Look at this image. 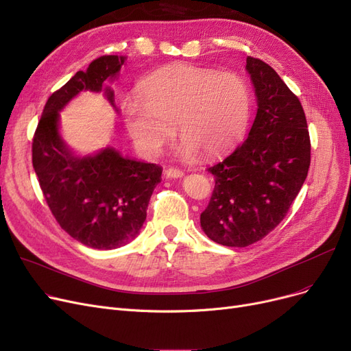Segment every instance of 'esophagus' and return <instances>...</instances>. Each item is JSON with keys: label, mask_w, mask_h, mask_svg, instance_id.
Masks as SVG:
<instances>
[{"label": "esophagus", "mask_w": 351, "mask_h": 351, "mask_svg": "<svg viewBox=\"0 0 351 351\" xmlns=\"http://www.w3.org/2000/svg\"><path fill=\"white\" fill-rule=\"evenodd\" d=\"M165 175H166V178H171V179L172 178H182L184 172L179 171V169H176V167H169L165 171Z\"/></svg>", "instance_id": "1"}]
</instances>
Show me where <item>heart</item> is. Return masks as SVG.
<instances>
[{
	"instance_id": "heart-1",
	"label": "heart",
	"mask_w": 351,
	"mask_h": 351,
	"mask_svg": "<svg viewBox=\"0 0 351 351\" xmlns=\"http://www.w3.org/2000/svg\"><path fill=\"white\" fill-rule=\"evenodd\" d=\"M250 111V86L241 75L198 66L156 71L124 104L128 133L147 156L160 153L178 124L185 156L217 158L237 145Z\"/></svg>"
}]
</instances>
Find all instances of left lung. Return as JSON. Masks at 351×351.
Wrapping results in <instances>:
<instances>
[{
    "label": "left lung",
    "mask_w": 351,
    "mask_h": 351,
    "mask_svg": "<svg viewBox=\"0 0 351 351\" xmlns=\"http://www.w3.org/2000/svg\"><path fill=\"white\" fill-rule=\"evenodd\" d=\"M257 114L249 136L211 167L215 186L201 214L213 241L247 247L275 230L300 193L311 163V140L301 101L274 68L249 56Z\"/></svg>",
    "instance_id": "8db88e82"
}]
</instances>
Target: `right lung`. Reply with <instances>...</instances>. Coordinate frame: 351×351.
Here are the masks:
<instances>
[{"mask_svg":"<svg viewBox=\"0 0 351 351\" xmlns=\"http://www.w3.org/2000/svg\"><path fill=\"white\" fill-rule=\"evenodd\" d=\"M125 58L108 55L76 72L46 102L33 136L32 160L43 197L59 226L88 247L112 250L133 240L145 223L162 167L123 156L112 147L76 158L59 134V111L81 90H104Z\"/></svg>","mask_w":351,"mask_h":351,"instance_id":"obj_1","label":"right lung"}]
</instances>
